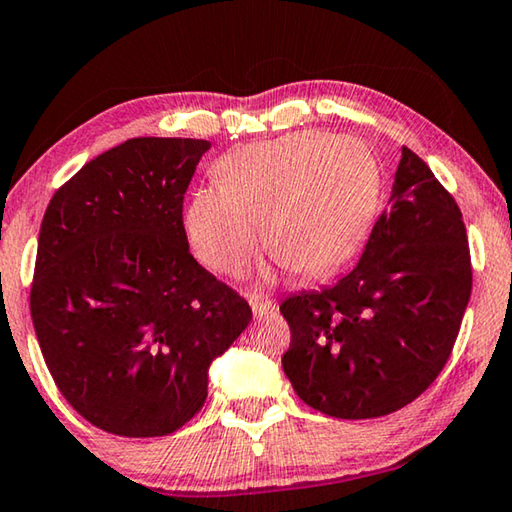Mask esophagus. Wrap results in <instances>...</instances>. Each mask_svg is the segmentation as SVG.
<instances>
[{
    "label": "esophagus",
    "mask_w": 512,
    "mask_h": 512,
    "mask_svg": "<svg viewBox=\"0 0 512 512\" xmlns=\"http://www.w3.org/2000/svg\"><path fill=\"white\" fill-rule=\"evenodd\" d=\"M249 306H251V312H254L256 319H261V317L267 315V312L276 310V303L272 299L256 297V294H251V297H249Z\"/></svg>",
    "instance_id": "1"
}]
</instances>
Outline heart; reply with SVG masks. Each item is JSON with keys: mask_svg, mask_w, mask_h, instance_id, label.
I'll use <instances>...</instances> for the list:
<instances>
[{"mask_svg": "<svg viewBox=\"0 0 512 512\" xmlns=\"http://www.w3.org/2000/svg\"><path fill=\"white\" fill-rule=\"evenodd\" d=\"M218 188L193 195L184 227L193 254L242 276L265 245L299 274H321L351 251L373 218L380 170L362 141L303 130L251 143L215 164Z\"/></svg>", "mask_w": 512, "mask_h": 512, "instance_id": "b5f03b06", "label": "heart"}]
</instances>
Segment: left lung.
Masks as SVG:
<instances>
[{
    "mask_svg": "<svg viewBox=\"0 0 512 512\" xmlns=\"http://www.w3.org/2000/svg\"><path fill=\"white\" fill-rule=\"evenodd\" d=\"M391 206L355 270L281 303L283 371L321 414L362 420L414 402L452 355L472 292L463 215L416 152L402 148Z\"/></svg>",
    "mask_w": 512,
    "mask_h": 512,
    "instance_id": "left-lung-1",
    "label": "left lung"
}]
</instances>
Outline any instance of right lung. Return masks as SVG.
Segmentation results:
<instances>
[{
    "instance_id": "obj_1",
    "label": "right lung",
    "mask_w": 512,
    "mask_h": 512,
    "mask_svg": "<svg viewBox=\"0 0 512 512\" xmlns=\"http://www.w3.org/2000/svg\"><path fill=\"white\" fill-rule=\"evenodd\" d=\"M204 139L137 137L53 193L31 319L62 396L107 434H173L206 400L209 366L251 321L249 303L188 251L184 193Z\"/></svg>"
}]
</instances>
